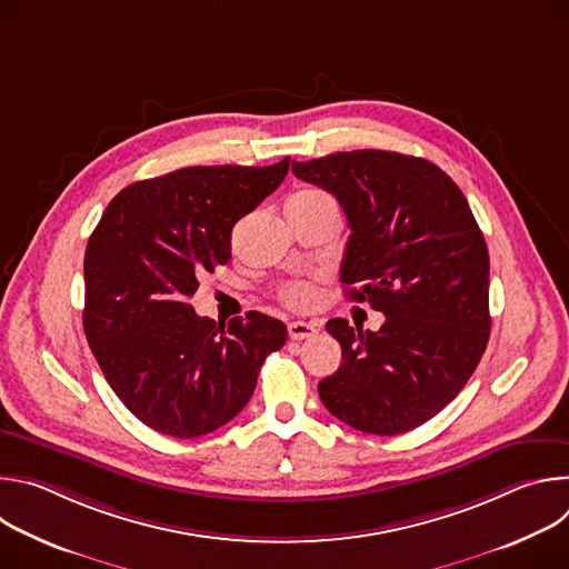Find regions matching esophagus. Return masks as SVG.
Segmentation results:
<instances>
[{
	"label": "esophagus",
	"instance_id": "1",
	"mask_svg": "<svg viewBox=\"0 0 569 569\" xmlns=\"http://www.w3.org/2000/svg\"><path fill=\"white\" fill-rule=\"evenodd\" d=\"M317 323L312 321H290L288 323V336L292 340H306V338H312L317 333Z\"/></svg>",
	"mask_w": 569,
	"mask_h": 569
}]
</instances>
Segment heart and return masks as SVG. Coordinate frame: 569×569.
<instances>
[{
    "mask_svg": "<svg viewBox=\"0 0 569 569\" xmlns=\"http://www.w3.org/2000/svg\"><path fill=\"white\" fill-rule=\"evenodd\" d=\"M319 198H329V196L319 189H303L295 193L290 200H319ZM279 297L292 308H310L317 301V290L306 281H295V283H286L279 290Z\"/></svg>",
    "mask_w": 569,
    "mask_h": 569,
    "instance_id": "obj_1",
    "label": "heart"
}]
</instances>
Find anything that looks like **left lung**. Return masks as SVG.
<instances>
[{
	"instance_id": "left-lung-1",
	"label": "left lung",
	"mask_w": 569,
	"mask_h": 569,
	"mask_svg": "<svg viewBox=\"0 0 569 569\" xmlns=\"http://www.w3.org/2000/svg\"><path fill=\"white\" fill-rule=\"evenodd\" d=\"M342 204L349 299L385 312L378 331L331 319L340 369L317 385L347 426L391 437L439 415L477 369L491 333L489 250L461 189L423 157L391 150L292 161Z\"/></svg>"
}]
</instances>
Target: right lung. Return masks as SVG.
I'll return each mask as SVG.
<instances>
[{
  "label": "right lung",
  "instance_id": "add662e5",
  "mask_svg": "<svg viewBox=\"0 0 569 569\" xmlns=\"http://www.w3.org/2000/svg\"><path fill=\"white\" fill-rule=\"evenodd\" d=\"M272 167H189L126 187L86 250L83 329L126 408L154 432L196 439L231 421L254 393L286 323L248 312L196 315L198 279L231 257L233 224L286 178Z\"/></svg>",
  "mask_w": 569,
  "mask_h": 569
}]
</instances>
